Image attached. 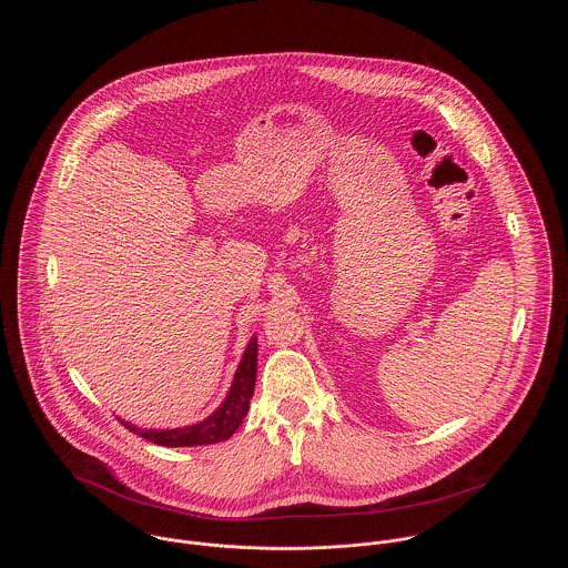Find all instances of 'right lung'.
Masks as SVG:
<instances>
[{
	"mask_svg": "<svg viewBox=\"0 0 568 568\" xmlns=\"http://www.w3.org/2000/svg\"><path fill=\"white\" fill-rule=\"evenodd\" d=\"M255 365H257V338L253 336L244 349L243 361L239 365L234 385L230 389V396L219 410H214L207 419L185 426V428H172V430H142L135 428L133 424L122 422L129 430L138 433L140 437L160 444V446H203V444H216L234 435V430L241 426L246 410H248V400L253 396L255 387Z\"/></svg>",
	"mask_w": 568,
	"mask_h": 568,
	"instance_id": "obj_1",
	"label": "right lung"
}]
</instances>
